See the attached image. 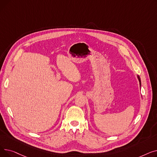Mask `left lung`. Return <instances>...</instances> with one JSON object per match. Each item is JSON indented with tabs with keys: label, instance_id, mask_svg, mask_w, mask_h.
Returning a JSON list of instances; mask_svg holds the SVG:
<instances>
[{
	"label": "left lung",
	"instance_id": "left-lung-1",
	"mask_svg": "<svg viewBox=\"0 0 157 157\" xmlns=\"http://www.w3.org/2000/svg\"><path fill=\"white\" fill-rule=\"evenodd\" d=\"M137 78L139 79V85H140V87H141V79H140V77L139 76H137Z\"/></svg>",
	"mask_w": 157,
	"mask_h": 157
}]
</instances>
